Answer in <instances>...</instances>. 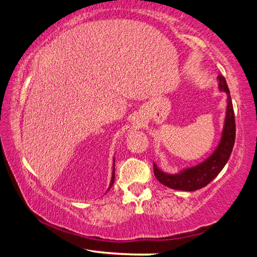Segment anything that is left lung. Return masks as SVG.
I'll use <instances>...</instances> for the list:
<instances>
[{"label": "left lung", "mask_w": 257, "mask_h": 257, "mask_svg": "<svg viewBox=\"0 0 257 257\" xmlns=\"http://www.w3.org/2000/svg\"><path fill=\"white\" fill-rule=\"evenodd\" d=\"M219 81L220 89L224 90L228 94L227 118H225V124L220 145L217 146L214 153L206 161H204L203 163L197 165V167L187 169V170L178 173V175H167V173L158 169L155 164H153L156 179L162 185L169 187V188L185 191L201 189L210 184L222 170L225 163L228 162L234 145V139H236V122H234L233 106L227 81H225L222 75H219Z\"/></svg>", "instance_id": "1"}]
</instances>
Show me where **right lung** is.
I'll return each instance as SVG.
<instances>
[{
    "instance_id": "add662e5",
    "label": "right lung",
    "mask_w": 257,
    "mask_h": 257,
    "mask_svg": "<svg viewBox=\"0 0 257 257\" xmlns=\"http://www.w3.org/2000/svg\"><path fill=\"white\" fill-rule=\"evenodd\" d=\"M113 182H114V168H113V173H112V179H111V184H110V187H108V189L111 188L112 187V185H113Z\"/></svg>"
}]
</instances>
